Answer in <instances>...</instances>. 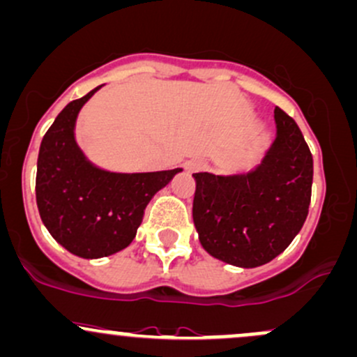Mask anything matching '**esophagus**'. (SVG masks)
<instances>
[{
  "label": "esophagus",
  "instance_id": "obj_1",
  "mask_svg": "<svg viewBox=\"0 0 357 357\" xmlns=\"http://www.w3.org/2000/svg\"><path fill=\"white\" fill-rule=\"evenodd\" d=\"M185 169L188 172H198L203 169V160L199 159H191L188 160V162H185Z\"/></svg>",
  "mask_w": 357,
  "mask_h": 357
}]
</instances>
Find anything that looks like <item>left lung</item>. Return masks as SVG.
<instances>
[{
  "instance_id": "obj_1",
  "label": "left lung",
  "mask_w": 357,
  "mask_h": 357,
  "mask_svg": "<svg viewBox=\"0 0 357 357\" xmlns=\"http://www.w3.org/2000/svg\"><path fill=\"white\" fill-rule=\"evenodd\" d=\"M278 137L256 171L244 176L197 172L193 220L208 254L257 268L291 244L308 215L313 158L296 121L274 108Z\"/></svg>"
}]
</instances>
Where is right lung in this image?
Wrapping results in <instances>:
<instances>
[{"mask_svg":"<svg viewBox=\"0 0 357 357\" xmlns=\"http://www.w3.org/2000/svg\"><path fill=\"white\" fill-rule=\"evenodd\" d=\"M88 95L62 109L45 132L37 160L38 213L59 244L84 259L125 249L154 195L181 169L115 174L96 169L74 142V121Z\"/></svg>","mask_w":357,"mask_h":357,"instance_id":"add662e5","label":"right lung"}]
</instances>
